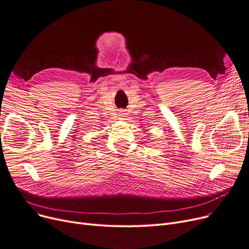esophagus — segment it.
<instances>
[{"label":"esophagus","mask_w":249,"mask_h":249,"mask_svg":"<svg viewBox=\"0 0 249 249\" xmlns=\"http://www.w3.org/2000/svg\"><path fill=\"white\" fill-rule=\"evenodd\" d=\"M126 113L124 112V111H121V112H119V118L120 119H125L126 118Z\"/></svg>","instance_id":"esophagus-1"}]
</instances>
